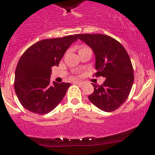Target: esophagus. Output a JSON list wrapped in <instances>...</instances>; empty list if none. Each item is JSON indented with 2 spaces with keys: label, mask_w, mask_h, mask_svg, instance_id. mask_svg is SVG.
Returning <instances> with one entry per match:
<instances>
[{
  "label": "esophagus",
  "mask_w": 155,
  "mask_h": 155,
  "mask_svg": "<svg viewBox=\"0 0 155 155\" xmlns=\"http://www.w3.org/2000/svg\"><path fill=\"white\" fill-rule=\"evenodd\" d=\"M74 84H78V85L81 86L84 84V82H82V81H74Z\"/></svg>",
  "instance_id": "1"
}]
</instances>
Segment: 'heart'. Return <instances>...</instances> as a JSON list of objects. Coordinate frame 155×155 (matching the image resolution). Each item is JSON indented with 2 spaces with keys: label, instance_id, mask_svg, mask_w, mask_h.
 Instances as JSON below:
<instances>
[{
  "label": "heart",
  "instance_id": "heart-1",
  "mask_svg": "<svg viewBox=\"0 0 155 155\" xmlns=\"http://www.w3.org/2000/svg\"><path fill=\"white\" fill-rule=\"evenodd\" d=\"M84 47H85V46H83V47H82V48H81V49H83V48H84Z\"/></svg>",
  "mask_w": 155,
  "mask_h": 155
}]
</instances>
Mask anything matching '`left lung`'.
<instances>
[{
	"mask_svg": "<svg viewBox=\"0 0 155 155\" xmlns=\"http://www.w3.org/2000/svg\"><path fill=\"white\" fill-rule=\"evenodd\" d=\"M76 36L92 49L95 56V76L105 78L102 85L92 84L88 99L105 112H113L125 102L134 80L130 58L120 42L102 34H78Z\"/></svg>",
	"mask_w": 155,
	"mask_h": 155,
	"instance_id": "obj_1",
	"label": "left lung"
}]
</instances>
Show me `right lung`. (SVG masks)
Returning <instances> with one entry per match:
<instances>
[{"mask_svg":"<svg viewBox=\"0 0 155 155\" xmlns=\"http://www.w3.org/2000/svg\"><path fill=\"white\" fill-rule=\"evenodd\" d=\"M77 36L39 41L25 50L17 64L15 91L25 109L39 115L47 114L62 101L70 83L50 84L51 68L58 66Z\"/></svg>","mask_w":155,"mask_h":155,"instance_id":"right-lung-1","label":"right lung"}]
</instances>
